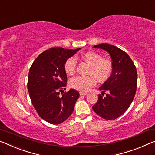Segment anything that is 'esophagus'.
I'll return each instance as SVG.
<instances>
[{
	"label": "esophagus",
	"mask_w": 155,
	"mask_h": 155,
	"mask_svg": "<svg viewBox=\"0 0 155 155\" xmlns=\"http://www.w3.org/2000/svg\"><path fill=\"white\" fill-rule=\"evenodd\" d=\"M79 94H80V95H86V94H87V93L85 92H80Z\"/></svg>",
	"instance_id": "obj_1"
}]
</instances>
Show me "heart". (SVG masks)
Segmentation results:
<instances>
[{
	"mask_svg": "<svg viewBox=\"0 0 155 155\" xmlns=\"http://www.w3.org/2000/svg\"><path fill=\"white\" fill-rule=\"evenodd\" d=\"M83 61L90 65L88 76H77L70 78L69 85L74 89L80 91H87L94 86L97 79L99 82H105L110 77L113 70L112 61L108 58L102 57L99 53L87 51L83 54ZM77 66V58L72 56L65 61L64 70L69 75L74 74Z\"/></svg>",
	"mask_w": 155,
	"mask_h": 155,
	"instance_id": "1",
	"label": "heart"
}]
</instances>
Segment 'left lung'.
I'll use <instances>...</instances> for the list:
<instances>
[{
  "mask_svg": "<svg viewBox=\"0 0 155 155\" xmlns=\"http://www.w3.org/2000/svg\"><path fill=\"white\" fill-rule=\"evenodd\" d=\"M94 48L103 49L110 54L113 70L110 77L99 87L102 94L99 95L92 109L103 119L114 120L128 109L134 99L137 82L136 67L126 51L116 46L101 43Z\"/></svg>",
  "mask_w": 155,
  "mask_h": 155,
  "instance_id": "1",
  "label": "left lung"
}]
</instances>
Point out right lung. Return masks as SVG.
Segmentation results:
<instances>
[{
  "mask_svg": "<svg viewBox=\"0 0 155 155\" xmlns=\"http://www.w3.org/2000/svg\"><path fill=\"white\" fill-rule=\"evenodd\" d=\"M81 48H52L44 51L29 69L28 90L34 108L45 121L60 124L72 114L79 93L74 89L65 92L67 75L65 61Z\"/></svg>",
  "mask_w": 155,
  "mask_h": 155,
  "instance_id": "right-lung-1",
  "label": "right lung"
}]
</instances>
